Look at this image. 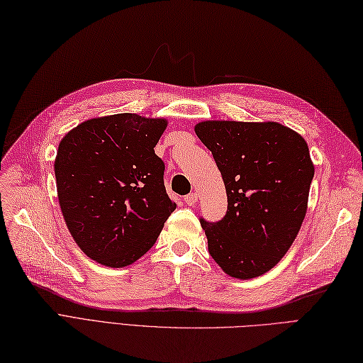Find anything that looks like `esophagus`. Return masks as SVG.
<instances>
[{"label": "esophagus", "mask_w": 363, "mask_h": 363, "mask_svg": "<svg viewBox=\"0 0 363 363\" xmlns=\"http://www.w3.org/2000/svg\"><path fill=\"white\" fill-rule=\"evenodd\" d=\"M197 200H199V194L197 192H191V194H188L184 197V203L188 204V206H194L195 203H197Z\"/></svg>", "instance_id": "1"}]
</instances>
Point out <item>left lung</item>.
<instances>
[{
    "instance_id": "left-lung-1",
    "label": "left lung",
    "mask_w": 363,
    "mask_h": 363,
    "mask_svg": "<svg viewBox=\"0 0 363 363\" xmlns=\"http://www.w3.org/2000/svg\"><path fill=\"white\" fill-rule=\"evenodd\" d=\"M195 134L228 194L223 220H200L211 257L232 278L261 277L287 253L306 217L315 175L307 142L277 122L206 121Z\"/></svg>"
}]
</instances>
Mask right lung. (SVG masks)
<instances>
[{
    "label": "right lung",
    "instance_id": "right-lung-1",
    "mask_svg": "<svg viewBox=\"0 0 363 363\" xmlns=\"http://www.w3.org/2000/svg\"><path fill=\"white\" fill-rule=\"evenodd\" d=\"M166 119L122 113L67 133L55 160L68 230L88 258L126 267L157 241L177 208L166 194L164 163L154 152Z\"/></svg>",
    "mask_w": 363,
    "mask_h": 363
}]
</instances>
